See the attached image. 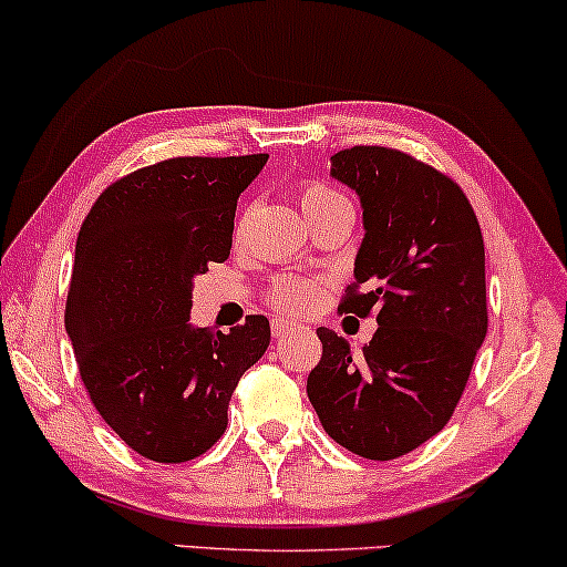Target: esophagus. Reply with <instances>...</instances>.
Segmentation results:
<instances>
[{
	"label": "esophagus",
	"instance_id": "1",
	"mask_svg": "<svg viewBox=\"0 0 567 567\" xmlns=\"http://www.w3.org/2000/svg\"><path fill=\"white\" fill-rule=\"evenodd\" d=\"M270 330H274L276 340H286V338L297 336V332L305 330V328H301V324H297V322H289V320H274Z\"/></svg>",
	"mask_w": 567,
	"mask_h": 567
}]
</instances>
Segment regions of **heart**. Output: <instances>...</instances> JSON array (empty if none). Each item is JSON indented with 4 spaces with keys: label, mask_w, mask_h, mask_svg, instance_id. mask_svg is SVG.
<instances>
[{
    "label": "heart",
    "mask_w": 567,
    "mask_h": 567,
    "mask_svg": "<svg viewBox=\"0 0 567 567\" xmlns=\"http://www.w3.org/2000/svg\"><path fill=\"white\" fill-rule=\"evenodd\" d=\"M301 208H305L307 219H312L324 208L332 204H343V196L338 190H332L330 185L322 183H307L301 188ZM317 297H320V286L312 281H301V278H284V281L276 284L274 289V305L284 312H307L317 305Z\"/></svg>",
    "instance_id": "obj_1"
}]
</instances>
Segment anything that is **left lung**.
Here are the masks:
<instances>
[{"label":"left lung","instance_id":"left-lung-1","mask_svg":"<svg viewBox=\"0 0 567 567\" xmlns=\"http://www.w3.org/2000/svg\"><path fill=\"white\" fill-rule=\"evenodd\" d=\"M330 175L361 198L363 243L340 312L377 315L361 353L317 328L307 394L348 452L386 462L444 429L487 332L485 245L452 177L390 146L338 152Z\"/></svg>","mask_w":567,"mask_h":567}]
</instances>
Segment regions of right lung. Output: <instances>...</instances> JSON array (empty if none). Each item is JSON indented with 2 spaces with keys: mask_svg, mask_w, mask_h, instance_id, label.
I'll list each match as a JSON object with an SVG mask.
<instances>
[{
  "mask_svg": "<svg viewBox=\"0 0 567 567\" xmlns=\"http://www.w3.org/2000/svg\"><path fill=\"white\" fill-rule=\"evenodd\" d=\"M268 154L175 157L100 193L74 250L64 324L92 405L152 462L208 452L270 324L193 328V278L229 258L237 198Z\"/></svg>",
  "mask_w": 567,
  "mask_h": 567,
  "instance_id": "obj_1",
  "label": "right lung"
}]
</instances>
